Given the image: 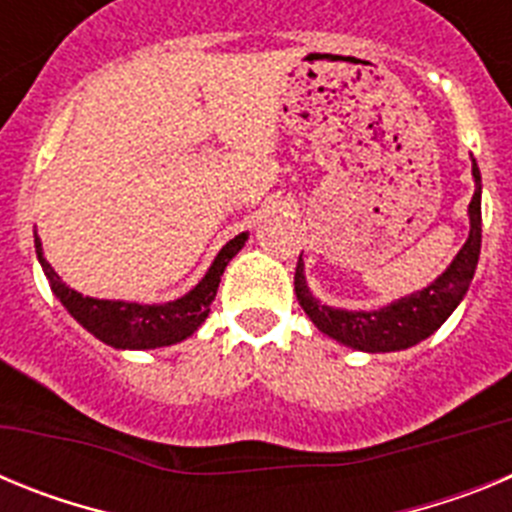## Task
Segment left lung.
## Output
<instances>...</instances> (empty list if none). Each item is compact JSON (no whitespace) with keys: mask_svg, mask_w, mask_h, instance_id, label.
<instances>
[{"mask_svg":"<svg viewBox=\"0 0 512 512\" xmlns=\"http://www.w3.org/2000/svg\"><path fill=\"white\" fill-rule=\"evenodd\" d=\"M472 176L477 189H474L472 202H469L467 243L456 253L449 269L420 292H413V295L395 300L387 307H379V310H338V307H328L312 297V292L307 289L305 264H302L300 256L295 271V292L302 310L315 323V328L323 330L325 336L336 338L343 346L359 348L366 354L402 351V348H410L433 336L456 310V305L464 300L479 261V248H482V176H479L474 161Z\"/></svg>","mask_w":512,"mask_h":512,"instance_id":"left-lung-1","label":"left lung"}]
</instances>
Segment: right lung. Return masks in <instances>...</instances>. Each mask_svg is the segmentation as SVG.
Here are the masks:
<instances>
[{"mask_svg": "<svg viewBox=\"0 0 512 512\" xmlns=\"http://www.w3.org/2000/svg\"><path fill=\"white\" fill-rule=\"evenodd\" d=\"M248 241V233L235 235L233 241L225 243L215 256L212 266L202 277V282L179 300L161 302V305H140V302L122 300H97V297H84L76 289L66 287L61 282L53 266L45 261L40 238L35 235V253L43 266L45 277L51 282L53 295L61 300V305L71 312V318L97 336L99 341L112 348H161L179 343L189 338L194 330L205 323L210 315V305L217 295V284L223 277L225 266L230 264L235 253L241 251Z\"/></svg>", "mask_w": 512, "mask_h": 512, "instance_id": "add662e5", "label": "right lung"}]
</instances>
